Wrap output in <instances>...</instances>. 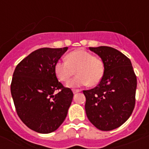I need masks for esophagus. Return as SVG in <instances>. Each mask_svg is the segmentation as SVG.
<instances>
[{
  "mask_svg": "<svg viewBox=\"0 0 149 149\" xmlns=\"http://www.w3.org/2000/svg\"><path fill=\"white\" fill-rule=\"evenodd\" d=\"M80 90H73V91H72V92H73V93H74V94H76V93H79V92H80Z\"/></svg>",
  "mask_w": 149,
  "mask_h": 149,
  "instance_id": "esophagus-1",
  "label": "esophagus"
}]
</instances>
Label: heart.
<instances>
[{
  "mask_svg": "<svg viewBox=\"0 0 149 149\" xmlns=\"http://www.w3.org/2000/svg\"><path fill=\"white\" fill-rule=\"evenodd\" d=\"M77 76L68 84L70 87L96 86L101 81L105 72V63L101 58L84 49L71 52L65 61H58L55 65V72L59 80L67 83L72 76Z\"/></svg>",
  "mask_w": 149,
  "mask_h": 149,
  "instance_id": "1",
  "label": "heart"
}]
</instances>
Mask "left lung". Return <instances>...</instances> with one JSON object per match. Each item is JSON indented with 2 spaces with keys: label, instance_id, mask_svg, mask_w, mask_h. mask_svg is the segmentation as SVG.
Instances as JSON below:
<instances>
[{
  "label": "left lung",
  "instance_id": "left-lung-1",
  "mask_svg": "<svg viewBox=\"0 0 149 149\" xmlns=\"http://www.w3.org/2000/svg\"><path fill=\"white\" fill-rule=\"evenodd\" d=\"M104 61L105 72L98 85L84 91L89 120L101 131L120 127L132 115L135 105L137 77L129 58L108 46L90 47Z\"/></svg>",
  "mask_w": 149,
  "mask_h": 149
}]
</instances>
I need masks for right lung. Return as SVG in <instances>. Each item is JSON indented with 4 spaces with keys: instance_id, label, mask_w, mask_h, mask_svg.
<instances>
[{
    "instance_id": "right-lung-1",
    "label": "right lung",
    "mask_w": 149,
    "mask_h": 149,
    "mask_svg": "<svg viewBox=\"0 0 149 149\" xmlns=\"http://www.w3.org/2000/svg\"><path fill=\"white\" fill-rule=\"evenodd\" d=\"M67 49L36 50L17 64L13 73L10 92L16 112L27 127L38 133L56 131L72 103V91L58 82L55 72L56 63Z\"/></svg>"
}]
</instances>
